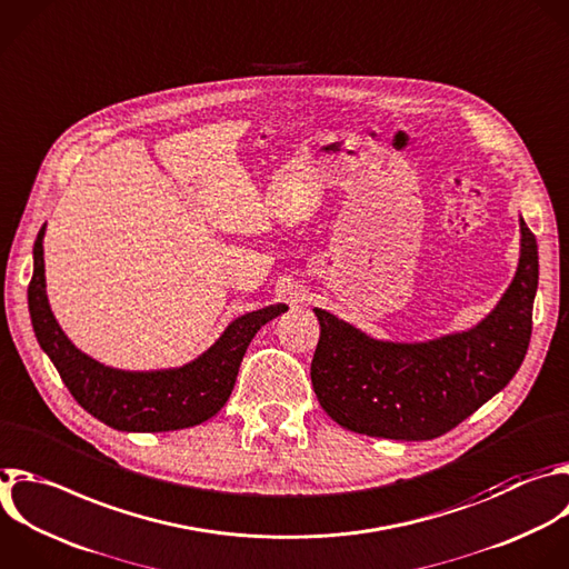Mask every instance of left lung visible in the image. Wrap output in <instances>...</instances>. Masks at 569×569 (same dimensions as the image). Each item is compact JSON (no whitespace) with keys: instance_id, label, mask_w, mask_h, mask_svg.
Masks as SVG:
<instances>
[{"instance_id":"left-lung-1","label":"left lung","mask_w":569,"mask_h":569,"mask_svg":"<svg viewBox=\"0 0 569 569\" xmlns=\"http://www.w3.org/2000/svg\"><path fill=\"white\" fill-rule=\"evenodd\" d=\"M520 263L493 312L467 332L425 343L377 341L315 308L310 380L321 409L370 438L433 440L502 391L520 368L538 288V246L520 219Z\"/></svg>"}]
</instances>
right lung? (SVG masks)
Segmentation results:
<instances>
[{
	"label": "right lung",
	"instance_id": "right-lung-1",
	"mask_svg": "<svg viewBox=\"0 0 569 569\" xmlns=\"http://www.w3.org/2000/svg\"><path fill=\"white\" fill-rule=\"evenodd\" d=\"M42 239L44 228L33 246L29 283L36 337L76 402L118 431H178L217 416L234 389L241 359L257 330L288 310V306L277 303L234 319L210 350L180 368L149 372L109 368L80 352L58 326L44 290Z\"/></svg>",
	"mask_w": 569,
	"mask_h": 569
}]
</instances>
